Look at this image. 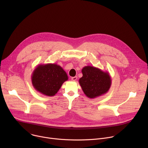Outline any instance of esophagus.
Instances as JSON below:
<instances>
[{
    "label": "esophagus",
    "mask_w": 148,
    "mask_h": 148,
    "mask_svg": "<svg viewBox=\"0 0 148 148\" xmlns=\"http://www.w3.org/2000/svg\"><path fill=\"white\" fill-rule=\"evenodd\" d=\"M77 77H76V76L71 78V80L73 81H75L77 80Z\"/></svg>",
    "instance_id": "obj_1"
}]
</instances>
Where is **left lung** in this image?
<instances>
[{"label": "left lung", "instance_id": "obj_1", "mask_svg": "<svg viewBox=\"0 0 148 148\" xmlns=\"http://www.w3.org/2000/svg\"><path fill=\"white\" fill-rule=\"evenodd\" d=\"M82 77L79 78V85L86 96L95 98L106 94L110 90L112 79L108 71L94 66H87L81 70Z\"/></svg>", "mask_w": 148, "mask_h": 148}]
</instances>
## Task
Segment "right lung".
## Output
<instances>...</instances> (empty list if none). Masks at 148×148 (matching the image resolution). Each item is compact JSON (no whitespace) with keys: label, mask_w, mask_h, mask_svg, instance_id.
I'll use <instances>...</instances> for the list:
<instances>
[{"label":"right lung","mask_w":148,"mask_h":148,"mask_svg":"<svg viewBox=\"0 0 148 148\" xmlns=\"http://www.w3.org/2000/svg\"><path fill=\"white\" fill-rule=\"evenodd\" d=\"M69 77L62 68L55 63L38 65L32 74L34 89L46 96L55 95Z\"/></svg>","instance_id":"add662e5"}]
</instances>
